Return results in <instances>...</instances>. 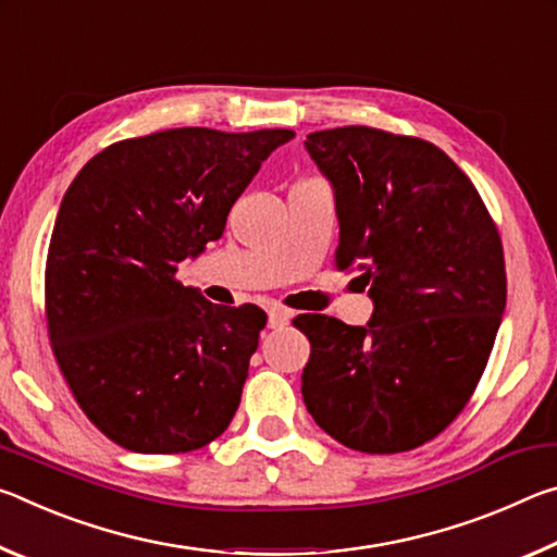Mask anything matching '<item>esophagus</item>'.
Wrapping results in <instances>:
<instances>
[{"instance_id":"34e87169","label":"esophagus","mask_w":557,"mask_h":557,"mask_svg":"<svg viewBox=\"0 0 557 557\" xmlns=\"http://www.w3.org/2000/svg\"><path fill=\"white\" fill-rule=\"evenodd\" d=\"M289 324V312L287 309H280V307H272L268 312V326L270 329H282Z\"/></svg>"}]
</instances>
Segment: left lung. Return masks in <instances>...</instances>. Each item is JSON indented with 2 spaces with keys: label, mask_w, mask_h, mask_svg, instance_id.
Masks as SVG:
<instances>
[{
  "label": "left lung",
  "mask_w": 557,
  "mask_h": 557,
  "mask_svg": "<svg viewBox=\"0 0 557 557\" xmlns=\"http://www.w3.org/2000/svg\"><path fill=\"white\" fill-rule=\"evenodd\" d=\"M332 184L338 268L358 260L373 314L351 326L305 314L309 414L342 445L393 455L440 435L486 369L506 307L502 238L440 147L373 127L307 135Z\"/></svg>",
  "instance_id": "obj_1"
}]
</instances>
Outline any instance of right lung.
Returning a JSON list of instances; mask_svg holds the SVG:
<instances>
[{
	"instance_id": "1",
	"label": "right lung",
	"mask_w": 557,
	"mask_h": 557,
	"mask_svg": "<svg viewBox=\"0 0 557 557\" xmlns=\"http://www.w3.org/2000/svg\"><path fill=\"white\" fill-rule=\"evenodd\" d=\"M292 129L178 127L110 145L65 191L46 262L49 338L75 400L139 455L209 445L231 425L268 314L174 280Z\"/></svg>"
}]
</instances>
